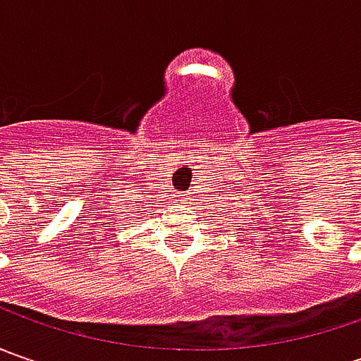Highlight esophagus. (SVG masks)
Listing matches in <instances>:
<instances>
[{
  "label": "esophagus",
  "instance_id": "obj_1",
  "mask_svg": "<svg viewBox=\"0 0 361 361\" xmlns=\"http://www.w3.org/2000/svg\"><path fill=\"white\" fill-rule=\"evenodd\" d=\"M176 197H178V201H180V202H187L188 201V195H185V192H178Z\"/></svg>",
  "mask_w": 361,
  "mask_h": 361
}]
</instances>
